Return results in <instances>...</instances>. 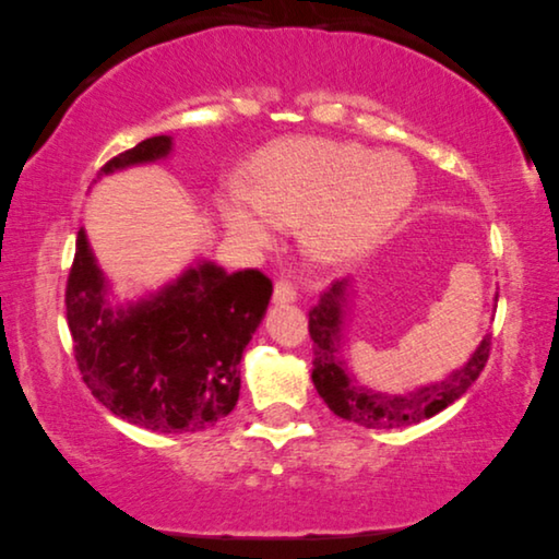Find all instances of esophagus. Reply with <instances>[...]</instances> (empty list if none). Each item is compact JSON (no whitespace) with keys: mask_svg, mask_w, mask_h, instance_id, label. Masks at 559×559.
<instances>
[{"mask_svg":"<svg viewBox=\"0 0 559 559\" xmlns=\"http://www.w3.org/2000/svg\"><path fill=\"white\" fill-rule=\"evenodd\" d=\"M295 299H297V293L288 281H278L274 285V302L276 305H290V302H295Z\"/></svg>","mask_w":559,"mask_h":559,"instance_id":"1","label":"esophagus"}]
</instances>
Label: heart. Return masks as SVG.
<instances>
[{
  "label": "heart",
  "mask_w": 559,
  "mask_h": 559,
  "mask_svg": "<svg viewBox=\"0 0 559 559\" xmlns=\"http://www.w3.org/2000/svg\"><path fill=\"white\" fill-rule=\"evenodd\" d=\"M413 195L416 175L402 155H373L359 143L331 139H288L257 155L252 186L228 179L217 207L240 246L266 250L281 224L305 222L307 250L337 264L388 234Z\"/></svg>",
  "instance_id": "b5f03b06"
}]
</instances>
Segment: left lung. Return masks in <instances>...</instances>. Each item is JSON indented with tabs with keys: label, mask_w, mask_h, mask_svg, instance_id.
<instances>
[{
	"label": "left lung",
	"mask_w": 559,
	"mask_h": 559,
	"mask_svg": "<svg viewBox=\"0 0 559 559\" xmlns=\"http://www.w3.org/2000/svg\"><path fill=\"white\" fill-rule=\"evenodd\" d=\"M347 302L349 281H335L333 288L323 293L319 305L309 311V335L313 340V388L335 416L349 423L373 429H394L432 418L469 390L489 359L491 335H484L469 359L441 382L406 394L376 392L356 380L342 356Z\"/></svg>",
	"instance_id": "8db88e82"
}]
</instances>
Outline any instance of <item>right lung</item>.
<instances>
[{"instance_id":"right-lung-1","label":"right lung","mask_w":559,"mask_h":559,"mask_svg":"<svg viewBox=\"0 0 559 559\" xmlns=\"http://www.w3.org/2000/svg\"><path fill=\"white\" fill-rule=\"evenodd\" d=\"M171 136H151L112 157L98 179L165 160ZM274 285L257 269L226 274L195 260L136 302L112 305L110 283L80 228L66 288L75 361L92 394L151 432H200L226 418L240 394V359Z\"/></svg>"}]
</instances>
